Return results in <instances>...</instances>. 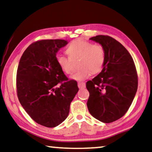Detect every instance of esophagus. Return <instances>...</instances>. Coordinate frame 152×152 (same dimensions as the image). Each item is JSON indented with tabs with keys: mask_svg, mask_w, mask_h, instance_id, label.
<instances>
[{
	"mask_svg": "<svg viewBox=\"0 0 152 152\" xmlns=\"http://www.w3.org/2000/svg\"><path fill=\"white\" fill-rule=\"evenodd\" d=\"M78 86L80 88H84L86 87V84L84 83V82H79L78 83Z\"/></svg>",
	"mask_w": 152,
	"mask_h": 152,
	"instance_id": "34e87169",
	"label": "esophagus"
}]
</instances>
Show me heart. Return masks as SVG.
<instances>
[{"label": "heart", "mask_w": 152, "mask_h": 152, "mask_svg": "<svg viewBox=\"0 0 152 152\" xmlns=\"http://www.w3.org/2000/svg\"><path fill=\"white\" fill-rule=\"evenodd\" d=\"M66 53L69 58L62 54L57 55V64L65 74H70L73 70L71 60L78 58L77 66L79 68L70 77L75 80L87 79L90 76L91 72L92 74L100 72L106 60V53L102 46L99 44L93 45L82 39L72 41L66 48Z\"/></svg>", "instance_id": "heart-1"}]
</instances>
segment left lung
I'll use <instances>...</instances> for the list:
<instances>
[{"instance_id":"8db88e82","label":"left lung","mask_w":152,"mask_h":152,"mask_svg":"<svg viewBox=\"0 0 152 152\" xmlns=\"http://www.w3.org/2000/svg\"><path fill=\"white\" fill-rule=\"evenodd\" d=\"M103 46L106 60L102 70L86 82L90 93L88 109L96 119L110 123L128 111L137 89V75L133 58L126 48L108 36L90 38Z\"/></svg>"}]
</instances>
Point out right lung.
<instances>
[{
  "label": "right lung",
  "mask_w": 152,
  "mask_h": 152,
  "mask_svg": "<svg viewBox=\"0 0 152 152\" xmlns=\"http://www.w3.org/2000/svg\"><path fill=\"white\" fill-rule=\"evenodd\" d=\"M68 44L62 39L42 40L30 45L19 62L16 89L19 102L32 120L54 128L68 117L78 87L68 80L56 62V54Z\"/></svg>",
  "instance_id": "obj_1"
}]
</instances>
